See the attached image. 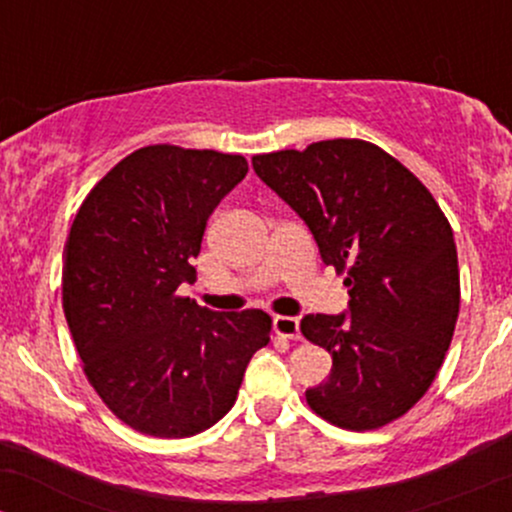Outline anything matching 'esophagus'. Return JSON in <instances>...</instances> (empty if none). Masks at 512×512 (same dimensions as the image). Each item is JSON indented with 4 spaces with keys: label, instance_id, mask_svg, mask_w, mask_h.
Returning a JSON list of instances; mask_svg holds the SVG:
<instances>
[{
    "label": "esophagus",
    "instance_id": "1",
    "mask_svg": "<svg viewBox=\"0 0 512 512\" xmlns=\"http://www.w3.org/2000/svg\"><path fill=\"white\" fill-rule=\"evenodd\" d=\"M274 332L284 339H298L301 337V322H298V317L276 315L274 317Z\"/></svg>",
    "mask_w": 512,
    "mask_h": 512
}]
</instances>
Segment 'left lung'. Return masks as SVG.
<instances>
[{"instance_id":"1","label":"left lung","mask_w":512,"mask_h":512,"mask_svg":"<svg viewBox=\"0 0 512 512\" xmlns=\"http://www.w3.org/2000/svg\"><path fill=\"white\" fill-rule=\"evenodd\" d=\"M252 168L308 223L325 264L346 274L351 315H305L301 332L332 354L305 392L320 419L375 431L426 395L460 313L450 221L428 187L363 139L252 156Z\"/></svg>"}]
</instances>
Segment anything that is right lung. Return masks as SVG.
<instances>
[{
    "label": "right lung",
    "instance_id": "add662e5",
    "mask_svg": "<svg viewBox=\"0 0 512 512\" xmlns=\"http://www.w3.org/2000/svg\"><path fill=\"white\" fill-rule=\"evenodd\" d=\"M248 173L240 154L154 144L93 185L64 245L62 308L86 380L122 424L154 438L207 431L269 344L264 310L211 313L195 281L209 214Z\"/></svg>",
    "mask_w": 512,
    "mask_h": 512
}]
</instances>
